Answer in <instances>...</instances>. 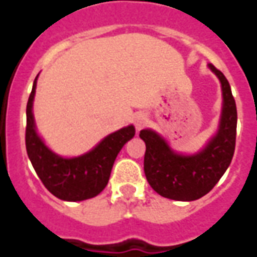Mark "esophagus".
I'll use <instances>...</instances> for the list:
<instances>
[{
	"instance_id": "1",
	"label": "esophagus",
	"mask_w": 257,
	"mask_h": 257,
	"mask_svg": "<svg viewBox=\"0 0 257 257\" xmlns=\"http://www.w3.org/2000/svg\"><path fill=\"white\" fill-rule=\"evenodd\" d=\"M133 122H135V126H136L137 131H140V129L144 128V125L148 122V117H147L146 113H137V114L135 115Z\"/></svg>"
}]
</instances>
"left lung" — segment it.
Here are the masks:
<instances>
[{"label":"left lung","instance_id":"left-lung-1","mask_svg":"<svg viewBox=\"0 0 257 257\" xmlns=\"http://www.w3.org/2000/svg\"><path fill=\"white\" fill-rule=\"evenodd\" d=\"M221 83L222 107L218 128L207 143L194 154L176 152L154 129H143L146 143L144 172L156 193L174 201H195L210 191L232 162L236 146L237 109L228 79L220 70L207 64Z\"/></svg>","mask_w":257,"mask_h":257}]
</instances>
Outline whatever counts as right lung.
<instances>
[{"instance_id": "obj_1", "label": "right lung", "mask_w": 257, "mask_h": 257, "mask_svg": "<svg viewBox=\"0 0 257 257\" xmlns=\"http://www.w3.org/2000/svg\"><path fill=\"white\" fill-rule=\"evenodd\" d=\"M37 78L27 103V154L43 185L56 198L78 202L97 197L106 187L111 168L121 148L133 139L136 129L132 124L103 137L97 146L79 155L66 158L51 150L37 133L33 101L36 94Z\"/></svg>"}]
</instances>
